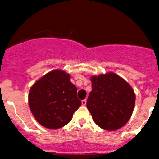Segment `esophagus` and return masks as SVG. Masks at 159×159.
<instances>
[{
	"label": "esophagus",
	"mask_w": 159,
	"mask_h": 159,
	"mask_svg": "<svg viewBox=\"0 0 159 159\" xmlns=\"http://www.w3.org/2000/svg\"><path fill=\"white\" fill-rule=\"evenodd\" d=\"M86 102H87V101L86 100H83V101H82V104L83 105V106H85V104H86Z\"/></svg>",
	"instance_id": "obj_1"
}]
</instances>
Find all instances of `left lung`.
<instances>
[{"label": "left lung", "instance_id": "8db88e82", "mask_svg": "<svg viewBox=\"0 0 159 159\" xmlns=\"http://www.w3.org/2000/svg\"><path fill=\"white\" fill-rule=\"evenodd\" d=\"M92 92L86 106L94 122L107 131L123 127L132 115L135 93L132 87L113 72L92 76Z\"/></svg>", "mask_w": 159, "mask_h": 159}]
</instances>
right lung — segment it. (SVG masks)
<instances>
[{
    "mask_svg": "<svg viewBox=\"0 0 159 159\" xmlns=\"http://www.w3.org/2000/svg\"><path fill=\"white\" fill-rule=\"evenodd\" d=\"M77 89L65 70H53L31 87L28 105L39 124L49 129H58L70 122L81 101L76 97Z\"/></svg>",
    "mask_w": 159,
    "mask_h": 159,
    "instance_id": "add662e5",
    "label": "right lung"
}]
</instances>
